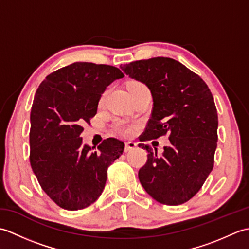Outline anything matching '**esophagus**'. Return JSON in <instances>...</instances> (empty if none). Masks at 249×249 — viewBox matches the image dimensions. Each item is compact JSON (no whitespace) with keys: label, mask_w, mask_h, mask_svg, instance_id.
<instances>
[{"label":"esophagus","mask_w":249,"mask_h":249,"mask_svg":"<svg viewBox=\"0 0 249 249\" xmlns=\"http://www.w3.org/2000/svg\"><path fill=\"white\" fill-rule=\"evenodd\" d=\"M137 147V143L133 141H128L125 143V152H129L131 150H135Z\"/></svg>","instance_id":"obj_1"}]
</instances>
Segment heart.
<instances>
[{"instance_id":"heart-1","label":"heart","mask_w":249,"mask_h":249,"mask_svg":"<svg viewBox=\"0 0 249 249\" xmlns=\"http://www.w3.org/2000/svg\"><path fill=\"white\" fill-rule=\"evenodd\" d=\"M144 86L140 82H133L130 83L129 86V89H139V88H143ZM104 96L105 95H103V97L100 98V103L103 102L104 100ZM137 128V125L136 124H133V123H128V122H118V123L115 124V130L118 131V133L122 136H125V137H129L133 135L135 133V130Z\"/></svg>"}]
</instances>
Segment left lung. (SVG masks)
Listing matches in <instances>:
<instances>
[{"mask_svg":"<svg viewBox=\"0 0 249 249\" xmlns=\"http://www.w3.org/2000/svg\"><path fill=\"white\" fill-rule=\"evenodd\" d=\"M143 82L153 97L152 116L140 141L169 135L170 144L157 155L149 145L139 173L145 192L157 202H187L202 187L214 166L218 116L213 95L197 73L170 57H152L121 66Z\"/></svg>","mask_w":249,"mask_h":249,"instance_id":"8db88e82","label":"left lung"}]
</instances>
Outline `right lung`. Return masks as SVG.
<instances>
[{
	"mask_svg": "<svg viewBox=\"0 0 249 249\" xmlns=\"http://www.w3.org/2000/svg\"><path fill=\"white\" fill-rule=\"evenodd\" d=\"M119 68L76 62L46 77L31 110L30 162L44 192L62 209L77 211L94 203L107 181L108 167L124 142L108 138L82 145V125L97 112L102 94L123 78Z\"/></svg>",
	"mask_w": 249,
	"mask_h": 249,
	"instance_id": "1",
	"label": "right lung"
}]
</instances>
